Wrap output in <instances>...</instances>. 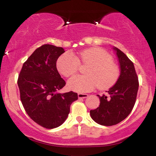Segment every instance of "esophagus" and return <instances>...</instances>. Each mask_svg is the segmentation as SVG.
Returning <instances> with one entry per match:
<instances>
[{"label": "esophagus", "instance_id": "esophagus-1", "mask_svg": "<svg viewBox=\"0 0 156 156\" xmlns=\"http://www.w3.org/2000/svg\"><path fill=\"white\" fill-rule=\"evenodd\" d=\"M88 96V95L85 94V93H78V98H85Z\"/></svg>", "mask_w": 156, "mask_h": 156}]
</instances>
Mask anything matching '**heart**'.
Instances as JSON below:
<instances>
[{
  "mask_svg": "<svg viewBox=\"0 0 156 156\" xmlns=\"http://www.w3.org/2000/svg\"><path fill=\"white\" fill-rule=\"evenodd\" d=\"M80 60L90 64L86 70V76H73L69 80L67 86L71 90L78 93H87L98 87L106 90L112 87L120 76V69L112 61V57L100 47H92L82 51ZM80 62L71 53H64L57 61V68L63 76L74 75L78 71Z\"/></svg>",
  "mask_w": 156,
  "mask_h": 156,
  "instance_id": "obj_1",
  "label": "heart"
}]
</instances>
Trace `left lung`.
Instances as JSON below:
<instances>
[{
    "instance_id": "left-lung-1",
    "label": "left lung",
    "mask_w": 156,
    "mask_h": 156,
    "mask_svg": "<svg viewBox=\"0 0 156 156\" xmlns=\"http://www.w3.org/2000/svg\"><path fill=\"white\" fill-rule=\"evenodd\" d=\"M113 49L120 64V76L107 95H98L99 107L90 111V117L95 122L106 126L116 125L127 118L136 102L139 88L133 63L118 48L114 47Z\"/></svg>"
}]
</instances>
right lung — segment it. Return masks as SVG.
I'll use <instances>...</instances> for the list:
<instances>
[{"instance_id":"add662e5","label":"right lung","mask_w":156,"mask_h":156,"mask_svg":"<svg viewBox=\"0 0 156 156\" xmlns=\"http://www.w3.org/2000/svg\"><path fill=\"white\" fill-rule=\"evenodd\" d=\"M63 48L51 44L38 47L23 63L17 84L20 99L28 116L42 127L54 129L63 123L77 93L58 91L66 85L56 67Z\"/></svg>"}]
</instances>
